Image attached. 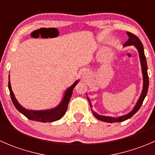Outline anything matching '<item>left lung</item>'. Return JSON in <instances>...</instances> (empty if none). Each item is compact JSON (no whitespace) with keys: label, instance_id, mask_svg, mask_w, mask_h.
Segmentation results:
<instances>
[{"label":"left lung","instance_id":"left-lung-1","mask_svg":"<svg viewBox=\"0 0 155 155\" xmlns=\"http://www.w3.org/2000/svg\"><path fill=\"white\" fill-rule=\"evenodd\" d=\"M127 34L128 39L127 41L124 44V46H134L137 49L139 52V56H140V64H141V68H142V73H143V90H142V93L140 94V97H139L138 101H137V104L134 106V107L133 108L132 110L130 112H128L127 114L124 115H121V116L118 117H111V116H105V115H99L98 113H97L96 112L93 110L91 109L92 113H93L94 116L96 118H97L100 121H104V122H108V123H114V122H121V121H124L125 120H127L128 118H131L137 111L140 109V108L141 107L142 104H143V101H144L145 96L147 94V92H148V68H147V62H146V58H145V53H144V48H143V43L140 41V39L137 37L136 35H134V34L130 32H127ZM87 99L88 101L89 104H90L91 108H92V105L91 104V101L89 99L88 97H87Z\"/></svg>","mask_w":155,"mask_h":155}]
</instances>
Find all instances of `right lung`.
Wrapping results in <instances>:
<instances>
[{"instance_id": "1", "label": "right lung", "mask_w": 155, "mask_h": 155, "mask_svg": "<svg viewBox=\"0 0 155 155\" xmlns=\"http://www.w3.org/2000/svg\"><path fill=\"white\" fill-rule=\"evenodd\" d=\"M9 79H10V75H9ZM79 81V79L76 80L71 86L67 88L66 91H64V97L61 101L57 107L52 108V109H46V110H30V109H25L18 102V101L15 98L13 91H12L10 80L8 82V87L9 90H10L11 100H12L14 106L18 112H20L25 116L27 117L28 119L32 120V121H40V122L43 123L53 122V121L61 119L64 116V115L66 113L69 101H70V97L72 96V93H73V90L75 86L77 85Z\"/></svg>"}]
</instances>
